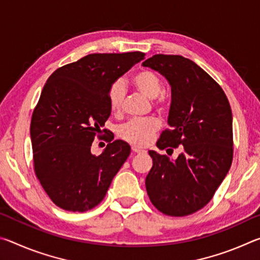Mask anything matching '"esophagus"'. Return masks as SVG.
<instances>
[{
    "label": "esophagus",
    "mask_w": 260,
    "mask_h": 260,
    "mask_svg": "<svg viewBox=\"0 0 260 260\" xmlns=\"http://www.w3.org/2000/svg\"><path fill=\"white\" fill-rule=\"evenodd\" d=\"M132 151L135 152V153H146L147 151L143 150V149H140L138 147H132Z\"/></svg>",
    "instance_id": "34e87169"
}]
</instances>
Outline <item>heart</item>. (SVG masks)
Returning <instances> with one entry per match:
<instances>
[{
    "mask_svg": "<svg viewBox=\"0 0 260 260\" xmlns=\"http://www.w3.org/2000/svg\"><path fill=\"white\" fill-rule=\"evenodd\" d=\"M132 83L141 94L150 100H156L155 105L159 111H166L169 100L161 93V81L155 72L141 70L132 78ZM126 96L125 85L122 80L113 81L109 87L108 99L112 111H119ZM160 128V122L153 117L132 119L118 128V135L133 146L143 147L150 142L156 132Z\"/></svg>",
    "mask_w": 260,
    "mask_h": 260,
    "instance_id": "obj_1",
    "label": "heart"
}]
</instances>
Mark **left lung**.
Segmentation results:
<instances>
[{"mask_svg": "<svg viewBox=\"0 0 260 260\" xmlns=\"http://www.w3.org/2000/svg\"><path fill=\"white\" fill-rule=\"evenodd\" d=\"M143 67L159 72L171 86V107L157 147H181L177 159L150 150L146 178L149 199L172 217L191 214L212 200L233 160V116L222 88L192 60L155 55ZM172 150L173 149H167Z\"/></svg>", "mask_w": 260, "mask_h": 260, "instance_id": "left-lung-1", "label": "left lung"}]
</instances>
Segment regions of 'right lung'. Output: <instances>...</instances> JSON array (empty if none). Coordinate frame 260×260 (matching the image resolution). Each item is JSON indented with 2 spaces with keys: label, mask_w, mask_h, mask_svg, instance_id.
Listing matches in <instances>:
<instances>
[{
  "label": "right lung",
  "mask_w": 260,
  "mask_h": 260,
  "mask_svg": "<svg viewBox=\"0 0 260 260\" xmlns=\"http://www.w3.org/2000/svg\"><path fill=\"white\" fill-rule=\"evenodd\" d=\"M143 58L140 51L90 54L47 80L32 114L30 141L37 178L60 209L85 212L99 205L128 158L125 141L109 143L100 156L90 147L111 113L110 85Z\"/></svg>",
  "instance_id": "obj_1"
}]
</instances>
